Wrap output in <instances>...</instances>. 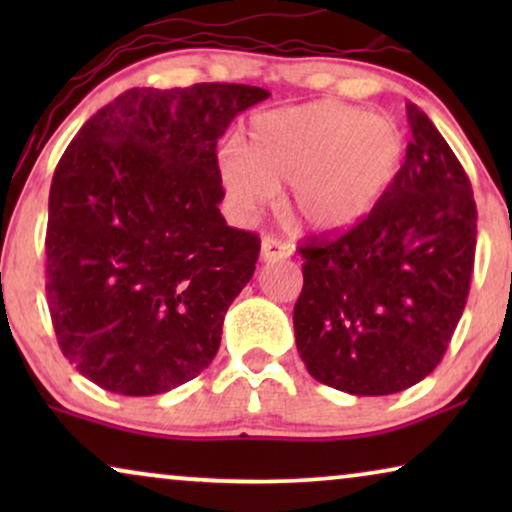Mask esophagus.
I'll return each mask as SVG.
<instances>
[{
	"label": "esophagus",
	"instance_id": "esophagus-1",
	"mask_svg": "<svg viewBox=\"0 0 512 512\" xmlns=\"http://www.w3.org/2000/svg\"><path fill=\"white\" fill-rule=\"evenodd\" d=\"M291 256L289 244L275 240V237H263L261 242V258L263 261H284V258Z\"/></svg>",
	"mask_w": 512,
	"mask_h": 512
}]
</instances>
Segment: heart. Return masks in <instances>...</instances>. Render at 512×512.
Returning a JSON list of instances; mask_svg holds the SVG:
<instances>
[{"label":"heart","mask_w":512,"mask_h":512,"mask_svg":"<svg viewBox=\"0 0 512 512\" xmlns=\"http://www.w3.org/2000/svg\"><path fill=\"white\" fill-rule=\"evenodd\" d=\"M405 132L396 118L338 100L261 111L242 144L219 156V181L240 219H251L291 184L286 214L319 233L366 219L401 177Z\"/></svg>","instance_id":"heart-1"}]
</instances>
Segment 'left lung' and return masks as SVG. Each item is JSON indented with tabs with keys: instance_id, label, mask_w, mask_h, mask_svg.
Listing matches in <instances>:
<instances>
[{
	"instance_id": "obj_1",
	"label": "left lung",
	"mask_w": 512,
	"mask_h": 512,
	"mask_svg": "<svg viewBox=\"0 0 512 512\" xmlns=\"http://www.w3.org/2000/svg\"><path fill=\"white\" fill-rule=\"evenodd\" d=\"M408 123L412 142L387 198L347 233L310 237L298 249V354L314 380L354 396L422 382L443 359L471 286V181L412 102Z\"/></svg>"
}]
</instances>
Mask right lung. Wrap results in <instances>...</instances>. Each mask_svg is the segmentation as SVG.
Here are the masks:
<instances>
[{"instance_id": "right-lung-1", "label": "right lung", "mask_w": 512, "mask_h": 512, "mask_svg": "<svg viewBox=\"0 0 512 512\" xmlns=\"http://www.w3.org/2000/svg\"><path fill=\"white\" fill-rule=\"evenodd\" d=\"M270 93L132 88L88 118L48 195L46 298L58 345L97 387L156 396L198 377L261 240L219 212L216 142Z\"/></svg>"}]
</instances>
